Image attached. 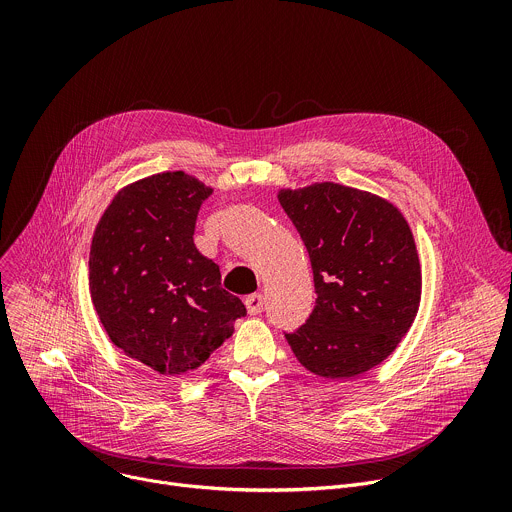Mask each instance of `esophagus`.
Wrapping results in <instances>:
<instances>
[{
	"mask_svg": "<svg viewBox=\"0 0 512 512\" xmlns=\"http://www.w3.org/2000/svg\"><path fill=\"white\" fill-rule=\"evenodd\" d=\"M263 306H265L263 294H253V296H247V298H245V308H247V312H249L251 316L261 314V312H263Z\"/></svg>",
	"mask_w": 512,
	"mask_h": 512,
	"instance_id": "esophagus-1",
	"label": "esophagus"
}]
</instances>
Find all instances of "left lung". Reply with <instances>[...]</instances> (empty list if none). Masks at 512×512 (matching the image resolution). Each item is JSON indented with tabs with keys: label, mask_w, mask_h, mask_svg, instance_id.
Instances as JSON below:
<instances>
[{
	"label": "left lung",
	"mask_w": 512,
	"mask_h": 512,
	"mask_svg": "<svg viewBox=\"0 0 512 512\" xmlns=\"http://www.w3.org/2000/svg\"><path fill=\"white\" fill-rule=\"evenodd\" d=\"M277 200L314 271L316 306L285 334L302 367L350 379L381 364L409 332L421 302V265L401 210L371 192L316 182Z\"/></svg>",
	"instance_id": "obj_1"
}]
</instances>
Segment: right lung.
<instances>
[{
    "label": "right lung",
    "mask_w": 512,
    "mask_h": 512,
    "mask_svg": "<svg viewBox=\"0 0 512 512\" xmlns=\"http://www.w3.org/2000/svg\"><path fill=\"white\" fill-rule=\"evenodd\" d=\"M210 194L182 170L148 176L115 194L93 235L97 316L125 356L160 375L196 371L247 312L194 245L196 216Z\"/></svg>",
    "instance_id": "1"
}]
</instances>
